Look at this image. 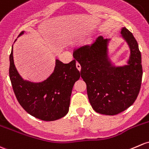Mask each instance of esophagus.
I'll return each instance as SVG.
<instances>
[{
  "label": "esophagus",
  "mask_w": 149,
  "mask_h": 149,
  "mask_svg": "<svg viewBox=\"0 0 149 149\" xmlns=\"http://www.w3.org/2000/svg\"><path fill=\"white\" fill-rule=\"evenodd\" d=\"M76 68H77V69L79 70H81V65H80V63H78V62H76Z\"/></svg>",
  "instance_id": "1"
}]
</instances>
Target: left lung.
<instances>
[{"mask_svg":"<svg viewBox=\"0 0 149 149\" xmlns=\"http://www.w3.org/2000/svg\"><path fill=\"white\" fill-rule=\"evenodd\" d=\"M122 38L129 46L128 65L115 66L108 56L109 39L99 36L92 44L75 50L73 57L81 66L89 102L95 111L113 116L123 112L137 98L141 85V55L133 34L122 28Z\"/></svg>","mask_w":149,"mask_h":149,"instance_id":"8db88e82","label":"left lung"}]
</instances>
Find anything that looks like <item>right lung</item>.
<instances>
[{"label":"right lung","instance_id":"add662e5","mask_svg":"<svg viewBox=\"0 0 149 149\" xmlns=\"http://www.w3.org/2000/svg\"><path fill=\"white\" fill-rule=\"evenodd\" d=\"M22 31L18 36L23 35ZM76 60L63 63L56 60L54 72L46 80L33 83L23 80L14 65L13 47L10 55L9 76L18 103L30 115L38 119L52 121L61 118L69 110L70 95L80 72Z\"/></svg>","mask_w":149,"mask_h":149}]
</instances>
